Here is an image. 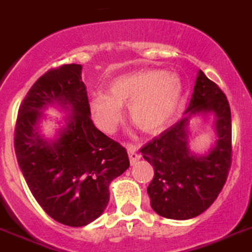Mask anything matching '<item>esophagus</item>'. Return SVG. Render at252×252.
<instances>
[{
    "label": "esophagus",
    "instance_id": "1",
    "mask_svg": "<svg viewBox=\"0 0 252 252\" xmlns=\"http://www.w3.org/2000/svg\"><path fill=\"white\" fill-rule=\"evenodd\" d=\"M126 152H128L130 164L131 165H134V164L137 163V161L140 159V155H139V153H138L137 147L133 144H126Z\"/></svg>",
    "mask_w": 252,
    "mask_h": 252
}]
</instances>
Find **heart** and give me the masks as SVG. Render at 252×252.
<instances>
[{
    "instance_id": "heart-1",
    "label": "heart",
    "mask_w": 252,
    "mask_h": 252,
    "mask_svg": "<svg viewBox=\"0 0 252 252\" xmlns=\"http://www.w3.org/2000/svg\"><path fill=\"white\" fill-rule=\"evenodd\" d=\"M179 76L161 69H140L113 79L108 94L95 93L89 102L94 122L105 133H113L128 105V118L138 130L157 134L175 118L183 100Z\"/></svg>"
}]
</instances>
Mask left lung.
<instances>
[{
  "label": "left lung",
  "mask_w": 252,
  "mask_h": 252,
  "mask_svg": "<svg viewBox=\"0 0 252 252\" xmlns=\"http://www.w3.org/2000/svg\"><path fill=\"white\" fill-rule=\"evenodd\" d=\"M184 118L140 152L154 168L147 191L158 215L188 220L200 215L221 191L231 164V112L222 91L199 69ZM210 118L217 140L204 153L189 148L191 119Z\"/></svg>",
  "instance_id": "8db88e82"
}]
</instances>
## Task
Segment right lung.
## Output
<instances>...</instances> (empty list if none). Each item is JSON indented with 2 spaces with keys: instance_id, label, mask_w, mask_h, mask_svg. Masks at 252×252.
Segmentation results:
<instances>
[{
  "instance_id": "1",
  "label": "right lung",
  "mask_w": 252,
  "mask_h": 252,
  "mask_svg": "<svg viewBox=\"0 0 252 252\" xmlns=\"http://www.w3.org/2000/svg\"><path fill=\"white\" fill-rule=\"evenodd\" d=\"M48 107L65 114L53 137L41 133ZM15 150L37 203L56 221L73 227L104 213L109 184L129 168L126 150L92 122L81 64L48 70L28 91L18 110Z\"/></svg>"
}]
</instances>
